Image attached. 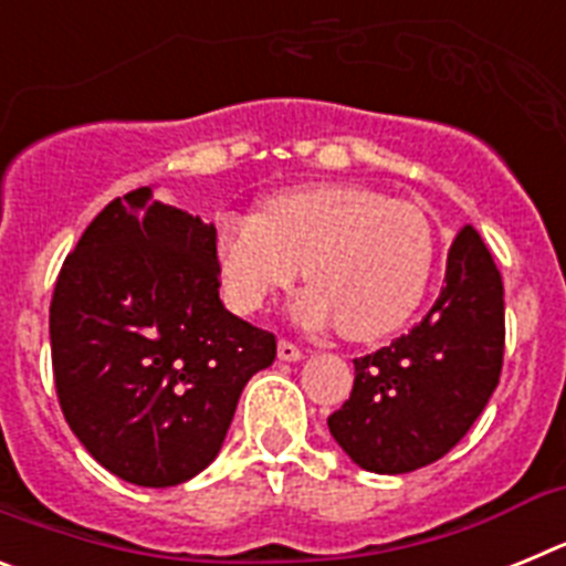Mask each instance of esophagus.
Listing matches in <instances>:
<instances>
[{
  "instance_id": "34e87169",
  "label": "esophagus",
  "mask_w": 566,
  "mask_h": 566,
  "mask_svg": "<svg viewBox=\"0 0 566 566\" xmlns=\"http://www.w3.org/2000/svg\"><path fill=\"white\" fill-rule=\"evenodd\" d=\"M277 357L283 359V363H297V359H303V352H300V348L294 343H289V339H280V343H277Z\"/></svg>"
}]
</instances>
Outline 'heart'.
Here are the masks:
<instances>
[{
  "label": "heart",
  "instance_id": "b5f03b06",
  "mask_svg": "<svg viewBox=\"0 0 566 566\" xmlns=\"http://www.w3.org/2000/svg\"><path fill=\"white\" fill-rule=\"evenodd\" d=\"M433 227L413 203L363 184H306L269 195L260 214L214 221V260L229 306L252 314L312 283L294 314L354 343L397 332L417 312L433 269Z\"/></svg>",
  "mask_w": 566,
  "mask_h": 566
}]
</instances>
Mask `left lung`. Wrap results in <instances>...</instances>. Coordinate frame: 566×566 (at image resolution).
I'll list each match as a JSON object with an SVG mask.
<instances>
[{
  "mask_svg": "<svg viewBox=\"0 0 566 566\" xmlns=\"http://www.w3.org/2000/svg\"><path fill=\"white\" fill-rule=\"evenodd\" d=\"M502 359V274L476 229L462 227L431 312L354 359L352 397L328 417V431L363 470L411 473L470 431L496 391Z\"/></svg>",
  "mask_w": 566,
  "mask_h": 566,
  "instance_id": "left-lung-1",
  "label": "left lung"
}]
</instances>
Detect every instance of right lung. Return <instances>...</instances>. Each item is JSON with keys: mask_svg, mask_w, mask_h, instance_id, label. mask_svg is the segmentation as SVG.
I'll list each match as a JSON object with an SVG mask.
<instances>
[{"mask_svg": "<svg viewBox=\"0 0 566 566\" xmlns=\"http://www.w3.org/2000/svg\"><path fill=\"white\" fill-rule=\"evenodd\" d=\"M214 227L142 187L109 201L67 254L50 300V354L70 431L142 488L198 476L221 451L274 334L218 297Z\"/></svg>", "mask_w": 566, "mask_h": 566, "instance_id": "obj_1", "label": "right lung"}]
</instances>
